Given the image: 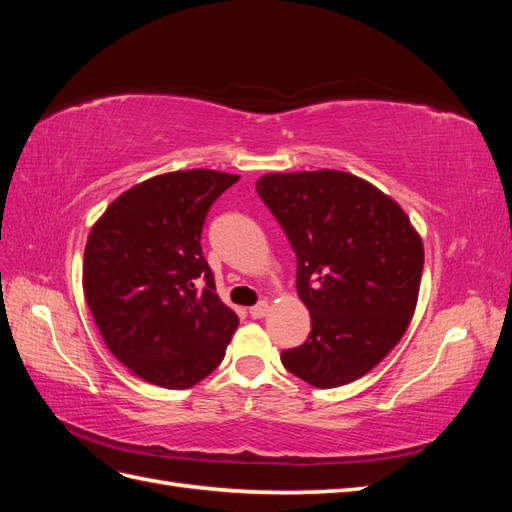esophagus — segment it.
<instances>
[{"label": "esophagus", "instance_id": "1", "mask_svg": "<svg viewBox=\"0 0 512 512\" xmlns=\"http://www.w3.org/2000/svg\"><path fill=\"white\" fill-rule=\"evenodd\" d=\"M267 312H269V301H260L254 307H250L252 318H262V316H267Z\"/></svg>", "mask_w": 512, "mask_h": 512}]
</instances>
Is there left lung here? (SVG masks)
Returning a JSON list of instances; mask_svg holds the SVG:
<instances>
[{"label":"left lung","mask_w":512,"mask_h":512,"mask_svg":"<svg viewBox=\"0 0 512 512\" xmlns=\"http://www.w3.org/2000/svg\"><path fill=\"white\" fill-rule=\"evenodd\" d=\"M256 192L297 254L312 316L284 367L316 389L359 380L404 337L423 275V241L391 196L342 170L271 173Z\"/></svg>","instance_id":"8db88e82"}]
</instances>
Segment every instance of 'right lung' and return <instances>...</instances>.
Segmentation results:
<instances>
[{
	"mask_svg": "<svg viewBox=\"0 0 512 512\" xmlns=\"http://www.w3.org/2000/svg\"><path fill=\"white\" fill-rule=\"evenodd\" d=\"M237 181L205 168L151 177L115 198L87 237L83 290L104 344L162 389L207 378L239 324L200 247L207 211Z\"/></svg>",
	"mask_w": 512,
	"mask_h": 512,
	"instance_id": "1",
	"label": "right lung"
}]
</instances>
